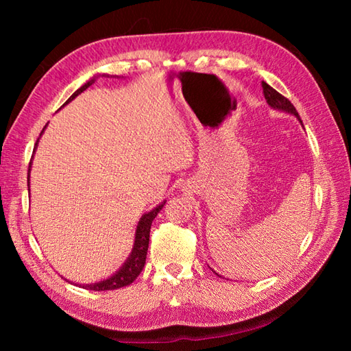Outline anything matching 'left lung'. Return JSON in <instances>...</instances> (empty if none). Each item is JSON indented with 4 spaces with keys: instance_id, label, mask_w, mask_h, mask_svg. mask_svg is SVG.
Returning a JSON list of instances; mask_svg holds the SVG:
<instances>
[{
    "instance_id": "1",
    "label": "left lung",
    "mask_w": 351,
    "mask_h": 351,
    "mask_svg": "<svg viewBox=\"0 0 351 351\" xmlns=\"http://www.w3.org/2000/svg\"><path fill=\"white\" fill-rule=\"evenodd\" d=\"M263 90H264V96H265L268 106H270V107L274 108V110L285 111V113H288V114L295 116V117L300 121V123H302V119H300L299 113H297L295 107L285 98V96H282L279 92H276L271 86H268L267 83H264V81H263ZM302 125H303V123H302ZM211 270H213V268H211ZM213 271H214V270H213ZM214 273H215V271H214ZM215 274L220 276L219 273H215ZM220 278H221V276H220Z\"/></svg>"
}]
</instances>
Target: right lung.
Returning a JSON list of instances; mask_svg holds the SVG:
<instances>
[{
    "instance_id": "add662e5",
    "label": "right lung",
    "mask_w": 351,
    "mask_h": 351,
    "mask_svg": "<svg viewBox=\"0 0 351 351\" xmlns=\"http://www.w3.org/2000/svg\"><path fill=\"white\" fill-rule=\"evenodd\" d=\"M107 77H110V75H107ZM96 78H98V77H93L92 80H88L84 86H81L78 90L68 99V102H71L72 99H75L77 96L80 93H83L87 87H90L96 81ZM68 102H66V104H68ZM45 128H47V126H45ZM45 128L42 130V134H43ZM42 134H40V136H42ZM37 143H39V138H37V141H36V147H37ZM29 170H32V161H29V169H28V189H29ZM164 205H166V200L161 202L160 205H156L154 210L141 215V219L138 220V225H137V229H136V237H134V245H132V250L130 253V256L126 258L123 265L119 268V270L113 276H110V278L99 280V282H95V283H83V285L77 283V285L83 287L86 289H92V291H108V289H117V288L126 287V285H130V283L136 280L137 276L141 273V270H143L145 263H146L151 225H152L154 219L156 217V214L161 211V208ZM66 280H68V279H66Z\"/></svg>"
}]
</instances>
